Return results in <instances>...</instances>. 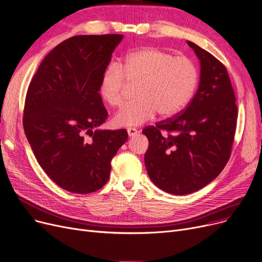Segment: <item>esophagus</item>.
I'll use <instances>...</instances> for the list:
<instances>
[{
    "label": "esophagus",
    "mask_w": 262,
    "mask_h": 262,
    "mask_svg": "<svg viewBox=\"0 0 262 262\" xmlns=\"http://www.w3.org/2000/svg\"><path fill=\"white\" fill-rule=\"evenodd\" d=\"M127 132H128V135L131 137V136H135L137 133H138V130L135 129V128H128L127 129Z\"/></svg>",
    "instance_id": "obj_1"
}]
</instances>
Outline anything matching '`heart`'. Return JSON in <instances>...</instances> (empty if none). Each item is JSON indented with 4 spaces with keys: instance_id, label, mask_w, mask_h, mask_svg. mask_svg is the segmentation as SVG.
Returning a JSON list of instances; mask_svg holds the SVG:
<instances>
[{
    "instance_id": "obj_1",
    "label": "heart",
    "mask_w": 262,
    "mask_h": 262,
    "mask_svg": "<svg viewBox=\"0 0 262 262\" xmlns=\"http://www.w3.org/2000/svg\"><path fill=\"white\" fill-rule=\"evenodd\" d=\"M198 69L187 57L156 48H143L111 64L101 76L99 94L111 106H120L130 85H137L138 98L116 114L119 127L141 126L159 114L169 117L189 102L198 83Z\"/></svg>"
}]
</instances>
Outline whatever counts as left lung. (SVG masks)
<instances>
[{"label":"left lung","instance_id":"8db88e82","mask_svg":"<svg viewBox=\"0 0 262 262\" xmlns=\"http://www.w3.org/2000/svg\"><path fill=\"white\" fill-rule=\"evenodd\" d=\"M187 44L201 64L196 93L182 112L143 130L149 141V178L177 195L201 189L220 174L232 152L238 116L224 64L196 44Z\"/></svg>","mask_w":262,"mask_h":262}]
</instances>
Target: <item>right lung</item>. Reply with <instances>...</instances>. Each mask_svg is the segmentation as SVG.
I'll use <instances>...</instances> for the list:
<instances>
[{
	"instance_id": "1",
	"label": "right lung",
	"mask_w": 262,
	"mask_h": 262,
	"mask_svg": "<svg viewBox=\"0 0 262 262\" xmlns=\"http://www.w3.org/2000/svg\"><path fill=\"white\" fill-rule=\"evenodd\" d=\"M121 39L69 38L46 55L28 85L25 135L44 172L70 192L100 189L109 180L111 160L128 140L126 129H98L107 117L100 79Z\"/></svg>"
}]
</instances>
